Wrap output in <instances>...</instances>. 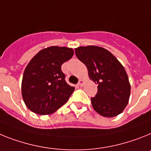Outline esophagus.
Here are the masks:
<instances>
[{"label":"esophagus","instance_id":"34e87169","mask_svg":"<svg viewBox=\"0 0 151 151\" xmlns=\"http://www.w3.org/2000/svg\"><path fill=\"white\" fill-rule=\"evenodd\" d=\"M83 83H84V81H83V80H80L79 82H78V83H77V85H78L79 86H83Z\"/></svg>","mask_w":151,"mask_h":151}]
</instances>
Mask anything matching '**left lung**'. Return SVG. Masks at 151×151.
Instances as JSON below:
<instances>
[{"instance_id": "8db88e82", "label": "left lung", "mask_w": 151, "mask_h": 151, "mask_svg": "<svg viewBox=\"0 0 151 151\" xmlns=\"http://www.w3.org/2000/svg\"><path fill=\"white\" fill-rule=\"evenodd\" d=\"M75 54L87 68L90 79L98 84L97 93L91 98L94 110L104 117L122 113L128 105L131 86L121 63L102 47H78Z\"/></svg>"}]
</instances>
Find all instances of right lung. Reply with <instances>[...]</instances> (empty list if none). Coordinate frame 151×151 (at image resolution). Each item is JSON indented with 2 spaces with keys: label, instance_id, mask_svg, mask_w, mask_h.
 Listing matches in <instances>:
<instances>
[{
  "label": "right lung",
  "instance_id": "1",
  "mask_svg": "<svg viewBox=\"0 0 151 151\" xmlns=\"http://www.w3.org/2000/svg\"><path fill=\"white\" fill-rule=\"evenodd\" d=\"M73 55L72 48L52 46L32 58L24 70L21 87L29 109L39 115H48L66 103L74 87L65 81L61 65Z\"/></svg>",
  "mask_w": 151,
  "mask_h": 151
}]
</instances>
